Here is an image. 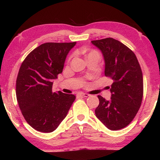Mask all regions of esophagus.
Masks as SVG:
<instances>
[{"label":"esophagus","mask_w":160,"mask_h":160,"mask_svg":"<svg viewBox=\"0 0 160 160\" xmlns=\"http://www.w3.org/2000/svg\"><path fill=\"white\" fill-rule=\"evenodd\" d=\"M78 96H81V97H89V96H90V94H87V93H82V92H79V93H78V94H77Z\"/></svg>","instance_id":"1"}]
</instances>
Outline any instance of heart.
I'll return each instance as SVG.
<instances>
[{
  "mask_svg": "<svg viewBox=\"0 0 160 160\" xmlns=\"http://www.w3.org/2000/svg\"><path fill=\"white\" fill-rule=\"evenodd\" d=\"M93 52H97V51H91L90 53H93ZM89 53H88V54H89Z\"/></svg>",
  "mask_w": 160,
  "mask_h": 160,
  "instance_id": "obj_1",
  "label": "heart"
}]
</instances>
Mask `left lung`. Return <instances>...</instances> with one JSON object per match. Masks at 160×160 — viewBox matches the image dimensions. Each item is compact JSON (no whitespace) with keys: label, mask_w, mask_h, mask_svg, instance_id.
<instances>
[{"label":"left lung","mask_w":160,"mask_h":160,"mask_svg":"<svg viewBox=\"0 0 160 160\" xmlns=\"http://www.w3.org/2000/svg\"><path fill=\"white\" fill-rule=\"evenodd\" d=\"M105 61L104 74L113 80L109 101L98 95L99 104L95 114L112 131L126 127L133 120L141 105L143 78L136 56L123 43L113 38L94 40Z\"/></svg>","instance_id":"left-lung-1"}]
</instances>
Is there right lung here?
Returning <instances> with one entry per match:
<instances>
[{"label": "right lung", "instance_id": "obj_1", "mask_svg": "<svg viewBox=\"0 0 160 160\" xmlns=\"http://www.w3.org/2000/svg\"><path fill=\"white\" fill-rule=\"evenodd\" d=\"M75 44L44 43L31 51L20 68L16 80L19 107L29 125L38 131H55L75 101L73 94L53 92L52 86Z\"/></svg>", "mask_w": 160, "mask_h": 160}]
</instances>
